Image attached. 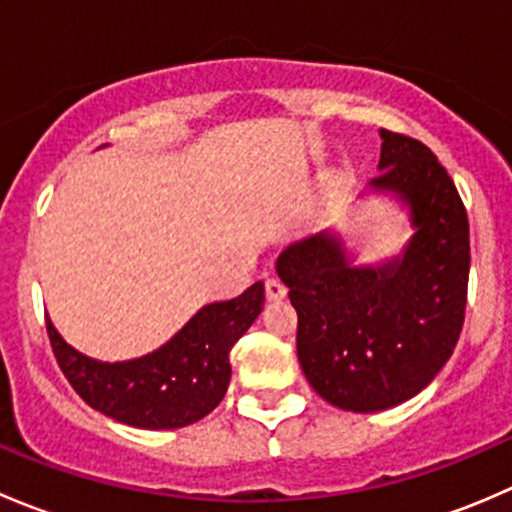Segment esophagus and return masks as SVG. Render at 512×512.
Returning a JSON list of instances; mask_svg holds the SVG:
<instances>
[{
  "instance_id": "1",
  "label": "esophagus",
  "mask_w": 512,
  "mask_h": 512,
  "mask_svg": "<svg viewBox=\"0 0 512 512\" xmlns=\"http://www.w3.org/2000/svg\"><path fill=\"white\" fill-rule=\"evenodd\" d=\"M265 292H267V299H282L287 294V287L285 282L277 280V277H270V280L265 282Z\"/></svg>"
}]
</instances>
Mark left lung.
I'll use <instances>...</instances> for the list:
<instances>
[{
  "label": "left lung",
  "instance_id": "left-lung-1",
  "mask_svg": "<svg viewBox=\"0 0 512 512\" xmlns=\"http://www.w3.org/2000/svg\"><path fill=\"white\" fill-rule=\"evenodd\" d=\"M381 141L371 188L409 203L416 232L404 257L352 267L327 232L277 257L304 376L324 401L356 414L411 399L451 359L471 270L468 213L448 170L416 138L381 128Z\"/></svg>",
  "mask_w": 512,
  "mask_h": 512
}]
</instances>
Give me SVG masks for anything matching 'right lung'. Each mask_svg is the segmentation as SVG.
I'll return each mask as SVG.
<instances>
[{"mask_svg": "<svg viewBox=\"0 0 512 512\" xmlns=\"http://www.w3.org/2000/svg\"><path fill=\"white\" fill-rule=\"evenodd\" d=\"M265 304L255 282L240 297L200 309L165 347L103 364L71 349L46 319L51 349L76 394L103 416L136 428H180L208 416L230 384V349Z\"/></svg>", "mask_w": 512, "mask_h": 512, "instance_id": "add662e5", "label": "right lung"}]
</instances>
